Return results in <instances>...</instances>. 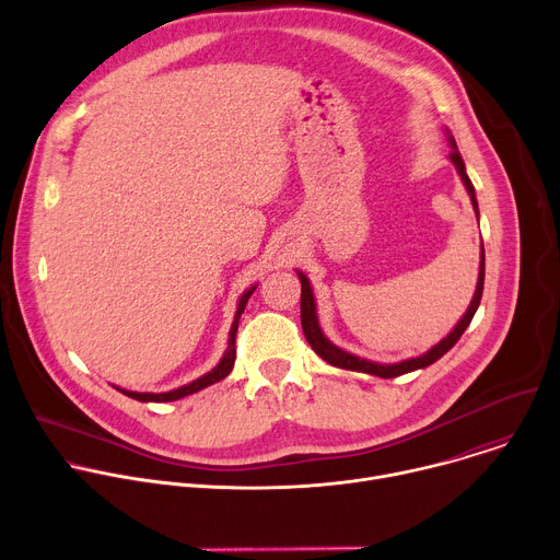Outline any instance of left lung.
<instances>
[{
    "label": "left lung",
    "instance_id": "left-lung-1",
    "mask_svg": "<svg viewBox=\"0 0 560 560\" xmlns=\"http://www.w3.org/2000/svg\"><path fill=\"white\" fill-rule=\"evenodd\" d=\"M450 139V145H452V152H450V159L452 164L469 195V201L474 206V212H476V219H478V203H476V192H474V186L465 173V164H463V156L456 148V141L452 135H447ZM299 275V281H301V328H303V335L307 339V343L312 346V350L322 357L324 361H328L330 365L335 368H343V370H352V372H365V374H374V376H381V378H394V376H401V374H408V372H415V370H421V368H428L432 365L434 361H439L458 339L460 335L465 332V328L469 326V322L476 314V307L478 303H481V296H483V281H486V250H483V244H481V266H478V281H476V290H474V296L469 301V307L467 312L460 316V322L454 326V330L441 339L434 348H430L425 354L417 357V359H406V361H398V363H374V361H368V359H361L357 354H350L341 348H337L332 341H328V337L324 335L322 326H318V318H316V303H314V294H312V285L307 281V277L303 272H296Z\"/></svg>",
    "mask_w": 560,
    "mask_h": 560
}]
</instances>
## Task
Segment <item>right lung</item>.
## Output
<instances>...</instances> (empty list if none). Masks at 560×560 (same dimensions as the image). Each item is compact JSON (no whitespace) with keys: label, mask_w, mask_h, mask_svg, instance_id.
<instances>
[{"label":"right lung","mask_w":560,"mask_h":560,"mask_svg":"<svg viewBox=\"0 0 560 560\" xmlns=\"http://www.w3.org/2000/svg\"><path fill=\"white\" fill-rule=\"evenodd\" d=\"M257 290V285L248 288L242 299H238V305H236V314H234V322H232V328H230V339H228V348L221 357V361L210 370L206 372L203 376H199L197 381L188 383V385H182L177 389H171V392H159V394H152V392H130V389H121L117 387L121 394L130 396V398H137V401H143V404H166V401H177V398H184L188 394H195L221 378H225L230 372H232V365H234V359H236V348H234V337H236V328H238V318H242L244 310H246V303L250 299V294Z\"/></svg>","instance_id":"add662e5"}]
</instances>
